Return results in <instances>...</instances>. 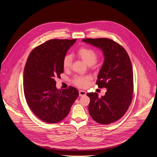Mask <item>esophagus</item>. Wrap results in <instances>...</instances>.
Segmentation results:
<instances>
[{"mask_svg": "<svg viewBox=\"0 0 157 157\" xmlns=\"http://www.w3.org/2000/svg\"><path fill=\"white\" fill-rule=\"evenodd\" d=\"M86 91H82V90H79V95L80 97L86 96Z\"/></svg>", "mask_w": 157, "mask_h": 157, "instance_id": "obj_1", "label": "esophagus"}]
</instances>
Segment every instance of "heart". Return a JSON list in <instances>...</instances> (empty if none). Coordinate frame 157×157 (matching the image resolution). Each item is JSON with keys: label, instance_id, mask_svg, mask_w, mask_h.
<instances>
[{"label": "heart", "instance_id": "1", "mask_svg": "<svg viewBox=\"0 0 157 157\" xmlns=\"http://www.w3.org/2000/svg\"><path fill=\"white\" fill-rule=\"evenodd\" d=\"M77 55L83 60L86 64L93 66L98 60L97 53L92 49L81 47L77 51ZM72 64V58L71 55H66L63 59V66L64 70H68ZM92 78L91 76H77L73 79V83L76 86L81 88H86L89 85Z\"/></svg>", "mask_w": 157, "mask_h": 157}]
</instances>
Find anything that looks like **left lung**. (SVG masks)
Returning <instances> with one entry per match:
<instances>
[{
	"label": "left lung",
	"mask_w": 157,
	"mask_h": 157,
	"mask_svg": "<svg viewBox=\"0 0 157 157\" xmlns=\"http://www.w3.org/2000/svg\"><path fill=\"white\" fill-rule=\"evenodd\" d=\"M82 41L100 48L104 61L96 84L107 92L99 98L96 93H87L90 98L88 109L96 122L108 125L120 119L130 106L133 93L131 61L125 50L117 42L105 38H86Z\"/></svg>",
	"instance_id": "left-lung-1"
}]
</instances>
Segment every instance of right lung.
Listing matches in <instances>:
<instances>
[{"label": "right lung", "mask_w": 157, "mask_h": 157, "mask_svg": "<svg viewBox=\"0 0 157 157\" xmlns=\"http://www.w3.org/2000/svg\"><path fill=\"white\" fill-rule=\"evenodd\" d=\"M76 39L47 41L30 53L24 71V91L28 105L34 114L47 123L64 119L79 96L70 86L63 90L56 87L55 79L63 73V59Z\"/></svg>", "instance_id": "right-lung-1"}]
</instances>
